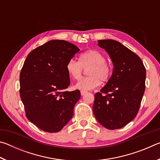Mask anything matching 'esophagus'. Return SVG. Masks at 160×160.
<instances>
[{"instance_id":"1","label":"esophagus","mask_w":160,"mask_h":160,"mask_svg":"<svg viewBox=\"0 0 160 160\" xmlns=\"http://www.w3.org/2000/svg\"><path fill=\"white\" fill-rule=\"evenodd\" d=\"M87 93H88V91H85V90H81L80 91V94H81V95H82V96L85 95V94H87Z\"/></svg>"}]
</instances>
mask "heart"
<instances>
[{
  "label": "heart",
  "mask_w": 160,
  "mask_h": 160,
  "mask_svg": "<svg viewBox=\"0 0 160 160\" xmlns=\"http://www.w3.org/2000/svg\"><path fill=\"white\" fill-rule=\"evenodd\" d=\"M89 76L81 79L75 88L81 90H90L98 87L102 81L106 82L112 75V67L105 61V57L100 51L94 49L86 51L79 56V61L71 59L66 66L70 77L78 80L82 77V68H86Z\"/></svg>",
  "instance_id": "heart-1"
}]
</instances>
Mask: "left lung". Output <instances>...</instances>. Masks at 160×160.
Wrapping results in <instances>:
<instances>
[{
	"label": "left lung",
	"mask_w": 160,
	"mask_h": 160,
	"mask_svg": "<svg viewBox=\"0 0 160 160\" xmlns=\"http://www.w3.org/2000/svg\"><path fill=\"white\" fill-rule=\"evenodd\" d=\"M113 63L112 75L99 92L94 94L93 112L106 128H122L138 112L145 89L146 70L141 59L120 42L98 40Z\"/></svg>",
	"instance_id": "obj_1"
}]
</instances>
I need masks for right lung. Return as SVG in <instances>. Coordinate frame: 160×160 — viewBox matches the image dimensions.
I'll use <instances>...</instances> for the list:
<instances>
[{"label": "right lung", "mask_w": 160, "mask_h": 160, "mask_svg": "<svg viewBox=\"0 0 160 160\" xmlns=\"http://www.w3.org/2000/svg\"><path fill=\"white\" fill-rule=\"evenodd\" d=\"M80 51L64 40L54 39L27 56L20 75V98L28 120L42 131H60L73 116L80 92L70 85L66 64Z\"/></svg>", "instance_id": "right-lung-1"}]
</instances>
